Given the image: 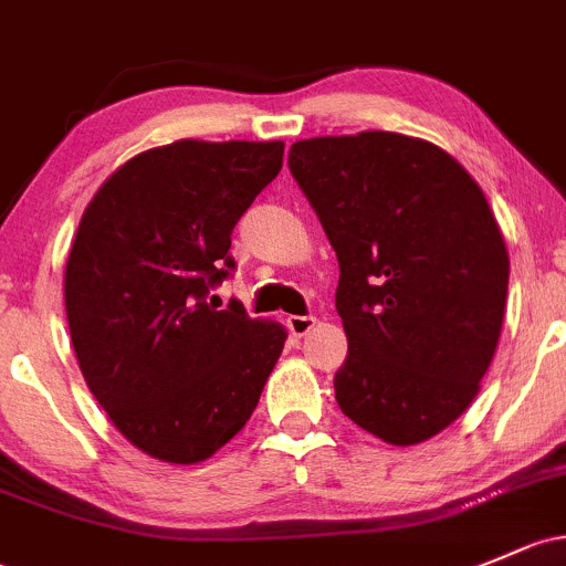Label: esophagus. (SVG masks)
<instances>
[{
    "instance_id": "esophagus-1",
    "label": "esophagus",
    "mask_w": 566,
    "mask_h": 566,
    "mask_svg": "<svg viewBox=\"0 0 566 566\" xmlns=\"http://www.w3.org/2000/svg\"><path fill=\"white\" fill-rule=\"evenodd\" d=\"M314 323H317V317H312V314H290L287 317V328L295 338L306 336V333L314 328Z\"/></svg>"
}]
</instances>
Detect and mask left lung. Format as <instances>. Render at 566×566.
Segmentation results:
<instances>
[{"label":"left lung","mask_w":566,"mask_h":566,"mask_svg":"<svg viewBox=\"0 0 566 566\" xmlns=\"http://www.w3.org/2000/svg\"><path fill=\"white\" fill-rule=\"evenodd\" d=\"M338 258L342 412L396 448L437 437L480 392L510 258L483 189L444 148L366 129L290 146Z\"/></svg>","instance_id":"obj_1"}]
</instances>
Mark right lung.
<instances>
[{"label":"right lung","mask_w":566,"mask_h":566,"mask_svg":"<svg viewBox=\"0 0 566 566\" xmlns=\"http://www.w3.org/2000/svg\"><path fill=\"white\" fill-rule=\"evenodd\" d=\"M282 140H176L116 168L83 211L64 268L70 338L124 439L198 463L252 418L287 331L208 303L230 233L282 170Z\"/></svg>","instance_id":"add662e5"}]
</instances>
